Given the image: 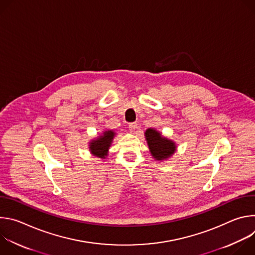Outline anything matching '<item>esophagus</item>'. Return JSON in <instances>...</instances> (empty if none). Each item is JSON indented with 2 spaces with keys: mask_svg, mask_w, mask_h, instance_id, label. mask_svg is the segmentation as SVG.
Returning <instances> with one entry per match:
<instances>
[{
  "mask_svg": "<svg viewBox=\"0 0 255 255\" xmlns=\"http://www.w3.org/2000/svg\"><path fill=\"white\" fill-rule=\"evenodd\" d=\"M128 128H129V130H130L131 132H134L135 129L137 128V123H136V122L129 123V124H128Z\"/></svg>",
  "mask_w": 255,
  "mask_h": 255,
  "instance_id": "1",
  "label": "esophagus"
}]
</instances>
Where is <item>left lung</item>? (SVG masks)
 <instances>
[{"instance_id": "8db88e82", "label": "left lung", "mask_w": 255, "mask_h": 255, "mask_svg": "<svg viewBox=\"0 0 255 255\" xmlns=\"http://www.w3.org/2000/svg\"><path fill=\"white\" fill-rule=\"evenodd\" d=\"M145 138H146L151 155L156 160L167 159L175 152V143L163 137L161 133L153 128H148L145 131Z\"/></svg>"}]
</instances>
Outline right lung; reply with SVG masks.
Masks as SVG:
<instances>
[{"instance_id":"obj_1","label":"right lung","mask_w":255,"mask_h":255,"mask_svg":"<svg viewBox=\"0 0 255 255\" xmlns=\"http://www.w3.org/2000/svg\"><path fill=\"white\" fill-rule=\"evenodd\" d=\"M116 133L113 130H107L104 131L103 134L100 135L98 138L92 140L89 145L91 153L95 156L105 159L108 155L109 148L111 146V143Z\"/></svg>"}]
</instances>
